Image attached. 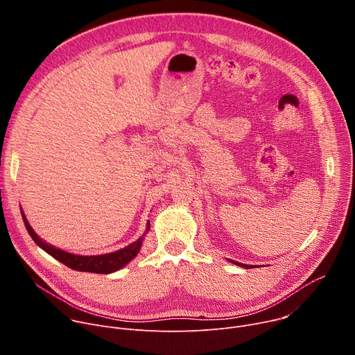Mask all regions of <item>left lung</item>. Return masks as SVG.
Here are the masks:
<instances>
[{"mask_svg":"<svg viewBox=\"0 0 355 355\" xmlns=\"http://www.w3.org/2000/svg\"><path fill=\"white\" fill-rule=\"evenodd\" d=\"M229 261H232L233 264H236V266H240V267H243V268H251L252 266H247V264H240V263H237V261H233V260H229Z\"/></svg>","mask_w":355,"mask_h":355,"instance_id":"1","label":"left lung"}]
</instances>
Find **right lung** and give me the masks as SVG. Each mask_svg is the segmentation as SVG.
I'll return each mask as SVG.
<instances>
[{"mask_svg": "<svg viewBox=\"0 0 355 355\" xmlns=\"http://www.w3.org/2000/svg\"><path fill=\"white\" fill-rule=\"evenodd\" d=\"M22 214V219L25 223V227L28 230V233L31 234V237L33 239V241L43 248L47 254L52 256L53 259H56L58 261L63 263L64 266H67L71 270L76 271H81V272H94V274H111L115 272L121 268H123L129 261H132L137 252L140 251L144 234L141 237H139L136 241H133L132 244L126 245L125 248H121L118 251L114 252H108V254H101V256H78V254H71V252H67L64 250L56 248L53 245H50L47 243H44L31 227L29 222L25 218V214L21 211ZM150 229V222H147V229L146 232H148Z\"/></svg>", "mask_w": 355, "mask_h": 355, "instance_id": "right-lung-1", "label": "right lung"}]
</instances>
